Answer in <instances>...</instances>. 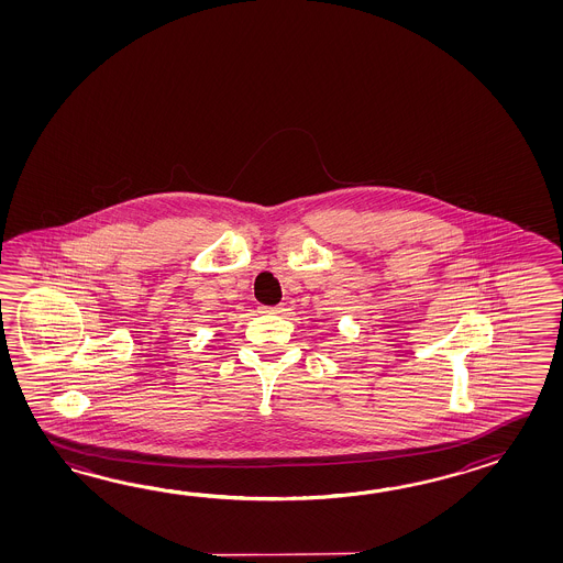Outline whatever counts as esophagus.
<instances>
[{
    "label": "esophagus",
    "instance_id": "obj_1",
    "mask_svg": "<svg viewBox=\"0 0 563 563\" xmlns=\"http://www.w3.org/2000/svg\"><path fill=\"white\" fill-rule=\"evenodd\" d=\"M262 311H267V313H282V311H284V303H279V306H274V308H267V306H262Z\"/></svg>",
    "mask_w": 563,
    "mask_h": 563
}]
</instances>
